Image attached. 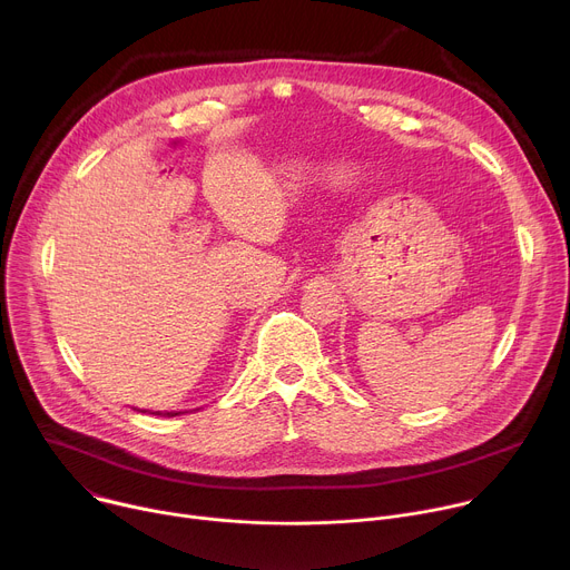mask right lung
Here are the masks:
<instances>
[{"mask_svg":"<svg viewBox=\"0 0 570 570\" xmlns=\"http://www.w3.org/2000/svg\"><path fill=\"white\" fill-rule=\"evenodd\" d=\"M153 415H161V413H153ZM176 415H180L178 411L176 413H165V417H176Z\"/></svg>","mask_w":570,"mask_h":570,"instance_id":"1","label":"right lung"}]
</instances>
